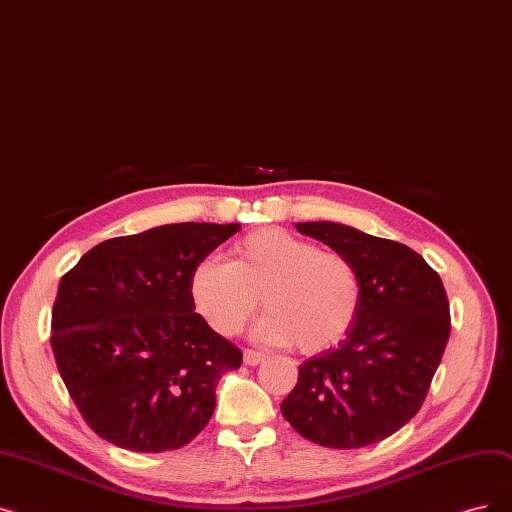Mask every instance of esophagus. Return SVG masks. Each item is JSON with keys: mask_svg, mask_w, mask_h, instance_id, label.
<instances>
[{"mask_svg": "<svg viewBox=\"0 0 512 512\" xmlns=\"http://www.w3.org/2000/svg\"><path fill=\"white\" fill-rule=\"evenodd\" d=\"M265 360V353L255 351V349H244V364L247 366H257Z\"/></svg>", "mask_w": 512, "mask_h": 512, "instance_id": "34e87169", "label": "esophagus"}]
</instances>
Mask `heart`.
<instances>
[{
    "label": "heart",
    "instance_id": "1",
    "mask_svg": "<svg viewBox=\"0 0 512 512\" xmlns=\"http://www.w3.org/2000/svg\"><path fill=\"white\" fill-rule=\"evenodd\" d=\"M190 293L219 335H238L261 299L268 311L257 326L261 341L320 353L337 345L358 318L362 278L347 255L322 251L280 228H263L234 244L230 263H198Z\"/></svg>",
    "mask_w": 512,
    "mask_h": 512
}]
</instances>
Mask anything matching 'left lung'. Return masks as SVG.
Masks as SVG:
<instances>
[{
	"label": "left lung",
	"instance_id": "8db88e82",
	"mask_svg": "<svg viewBox=\"0 0 512 512\" xmlns=\"http://www.w3.org/2000/svg\"><path fill=\"white\" fill-rule=\"evenodd\" d=\"M295 226L355 263L362 307L337 347L299 366L280 410L318 446L364 448L402 429L425 402L450 337L446 288L402 242L332 221Z\"/></svg>",
	"mask_w": 512,
	"mask_h": 512
}]
</instances>
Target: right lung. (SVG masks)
Here are the masks:
<instances>
[{
	"instance_id": "add662e5",
	"label": "right lung",
	"mask_w": 512,
	"mask_h": 512,
	"mask_svg": "<svg viewBox=\"0 0 512 512\" xmlns=\"http://www.w3.org/2000/svg\"><path fill=\"white\" fill-rule=\"evenodd\" d=\"M238 224H169L104 240L60 280L52 351L83 420L131 452L184 448L240 349L194 311L192 270Z\"/></svg>"
}]
</instances>
